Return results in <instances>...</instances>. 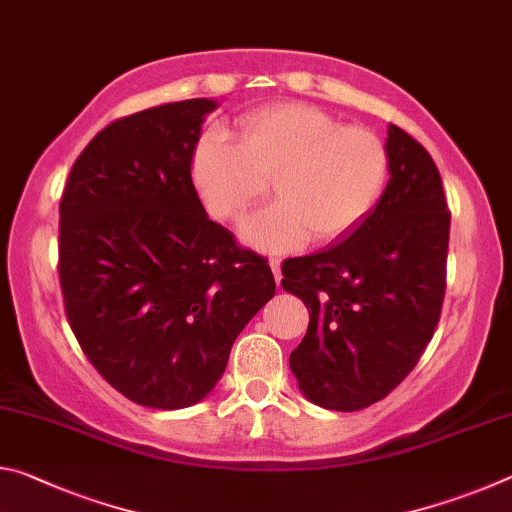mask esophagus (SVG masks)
Segmentation results:
<instances>
[{
  "instance_id": "esophagus-1",
  "label": "esophagus",
  "mask_w": 512,
  "mask_h": 512,
  "mask_svg": "<svg viewBox=\"0 0 512 512\" xmlns=\"http://www.w3.org/2000/svg\"><path fill=\"white\" fill-rule=\"evenodd\" d=\"M268 266H271V271H273V275H275V282L280 284V280H282V271H280V266H282V262L280 259H275V257H271L268 259Z\"/></svg>"
}]
</instances>
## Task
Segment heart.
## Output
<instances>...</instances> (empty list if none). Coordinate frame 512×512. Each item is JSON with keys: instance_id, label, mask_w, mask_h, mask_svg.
Segmentation results:
<instances>
[{"instance_id": "heart-1", "label": "heart", "mask_w": 512, "mask_h": 512, "mask_svg": "<svg viewBox=\"0 0 512 512\" xmlns=\"http://www.w3.org/2000/svg\"><path fill=\"white\" fill-rule=\"evenodd\" d=\"M194 183L216 219L237 221L271 187L277 201L241 223L266 253L334 244L368 219L388 178V149L363 126H343L307 103H273L237 121L228 137L205 135Z\"/></svg>"}]
</instances>
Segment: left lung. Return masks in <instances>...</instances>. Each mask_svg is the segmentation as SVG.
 Returning a JSON list of instances; mask_svg holds the SVG:
<instances>
[{
  "mask_svg": "<svg viewBox=\"0 0 512 512\" xmlns=\"http://www.w3.org/2000/svg\"><path fill=\"white\" fill-rule=\"evenodd\" d=\"M388 185L341 244L287 259L282 289L309 309L289 366L302 395L359 411L420 361L445 298L449 219L443 180L420 142L388 124Z\"/></svg>",
  "mask_w": 512,
  "mask_h": 512,
  "instance_id": "1",
  "label": "left lung"
}]
</instances>
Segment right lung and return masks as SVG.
I'll return each mask as SVG.
<instances>
[{
	"label": "right lung",
	"instance_id": "obj_1",
	"mask_svg": "<svg viewBox=\"0 0 512 512\" xmlns=\"http://www.w3.org/2000/svg\"><path fill=\"white\" fill-rule=\"evenodd\" d=\"M212 99L112 121L60 198V289L69 327L128 400L176 411L221 379L232 343L275 296L271 266L210 221L192 158Z\"/></svg>",
	"mask_w": 512,
	"mask_h": 512
}]
</instances>
